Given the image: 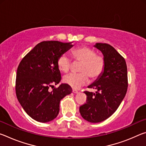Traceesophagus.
<instances>
[{"mask_svg": "<svg viewBox=\"0 0 146 146\" xmlns=\"http://www.w3.org/2000/svg\"><path fill=\"white\" fill-rule=\"evenodd\" d=\"M73 93H78V91L76 90H75V89H73Z\"/></svg>", "mask_w": 146, "mask_h": 146, "instance_id": "34e87169", "label": "esophagus"}]
</instances>
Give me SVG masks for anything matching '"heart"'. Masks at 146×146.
<instances>
[{
	"instance_id": "b5f03b06",
	"label": "heart",
	"mask_w": 146,
	"mask_h": 146,
	"mask_svg": "<svg viewBox=\"0 0 146 146\" xmlns=\"http://www.w3.org/2000/svg\"><path fill=\"white\" fill-rule=\"evenodd\" d=\"M75 62H81L79 67L80 73H71L64 76V82L73 88H79L87 84L89 77L95 80L102 75L105 69L106 60L102 55H97L94 49L86 46L79 47L71 52ZM60 71L67 73L72 66V60L67 54L63 53L57 60Z\"/></svg>"
}]
</instances>
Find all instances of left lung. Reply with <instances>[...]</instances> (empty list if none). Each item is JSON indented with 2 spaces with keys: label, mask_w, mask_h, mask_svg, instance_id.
I'll return each mask as SVG.
<instances>
[{
  "label": "left lung",
  "mask_w": 146,
  "mask_h": 146,
  "mask_svg": "<svg viewBox=\"0 0 146 146\" xmlns=\"http://www.w3.org/2000/svg\"><path fill=\"white\" fill-rule=\"evenodd\" d=\"M94 47L102 53L105 69L100 76L88 86L97 91H84L87 101L79 111L84 119L98 123L111 117L124 98L128 85L127 70L125 59L113 46L96 43Z\"/></svg>",
  "instance_id": "8db88e82"
}]
</instances>
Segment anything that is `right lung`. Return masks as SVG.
Returning <instances> with one entry per match:
<instances>
[{
	"mask_svg": "<svg viewBox=\"0 0 146 146\" xmlns=\"http://www.w3.org/2000/svg\"><path fill=\"white\" fill-rule=\"evenodd\" d=\"M73 42L44 41L34 47L20 62L17 71L16 95L24 110L39 122L57 117L60 100L72 92L66 84L50 91L61 80L57 60L73 46Z\"/></svg>",
	"mask_w": 146,
	"mask_h": 146,
	"instance_id": "right-lung-1",
	"label": "right lung"
}]
</instances>
